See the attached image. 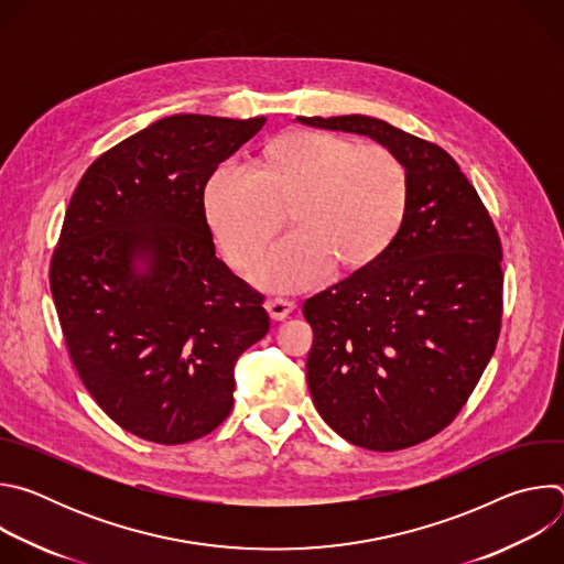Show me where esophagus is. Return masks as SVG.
<instances>
[{
    "label": "esophagus",
    "mask_w": 564,
    "mask_h": 564,
    "mask_svg": "<svg viewBox=\"0 0 564 564\" xmlns=\"http://www.w3.org/2000/svg\"><path fill=\"white\" fill-rule=\"evenodd\" d=\"M294 307L296 305L290 299H272V301H268V312H270V316L274 321H283L288 314L294 312Z\"/></svg>",
    "instance_id": "obj_1"
}]
</instances>
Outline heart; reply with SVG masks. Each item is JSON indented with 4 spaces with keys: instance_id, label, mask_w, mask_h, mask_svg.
Returning <instances> with one entry per match:
<instances>
[{
    "instance_id": "obj_1",
    "label": "heart",
    "mask_w": 564,
    "mask_h": 564,
    "mask_svg": "<svg viewBox=\"0 0 564 564\" xmlns=\"http://www.w3.org/2000/svg\"><path fill=\"white\" fill-rule=\"evenodd\" d=\"M294 231L252 270L272 292L318 285L337 270H359L392 243L409 207V174L381 144H355L326 131L274 138L259 170L225 163L207 181L205 214L236 268H248L283 225Z\"/></svg>"
}]
</instances>
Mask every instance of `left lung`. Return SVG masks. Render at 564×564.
<instances>
[{
  "mask_svg": "<svg viewBox=\"0 0 564 564\" xmlns=\"http://www.w3.org/2000/svg\"><path fill=\"white\" fill-rule=\"evenodd\" d=\"M368 135L409 174V207L379 259L310 296L307 388L355 446H415L466 404L502 321V248L475 187L437 144L370 116L296 118Z\"/></svg>",
  "mask_w": 564,
  "mask_h": 564,
  "instance_id": "1",
  "label": "left lung"
}]
</instances>
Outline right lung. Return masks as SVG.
Wrapping results in <instances>:
<instances>
[{"label":"right lung","mask_w":564,"mask_h":564,"mask_svg":"<svg viewBox=\"0 0 564 564\" xmlns=\"http://www.w3.org/2000/svg\"><path fill=\"white\" fill-rule=\"evenodd\" d=\"M265 118L178 113L85 172L64 214L51 294L70 361L127 433L185 444L234 404V366L270 330L263 296L214 250L205 185Z\"/></svg>","instance_id":"add662e5"}]
</instances>
